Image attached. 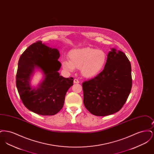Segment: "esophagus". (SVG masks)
Returning <instances> with one entry per match:
<instances>
[{"instance_id":"esophagus-1","label":"esophagus","mask_w":154,"mask_h":154,"mask_svg":"<svg viewBox=\"0 0 154 154\" xmlns=\"http://www.w3.org/2000/svg\"><path fill=\"white\" fill-rule=\"evenodd\" d=\"M79 80H77V79H75L74 80V84H79Z\"/></svg>"}]
</instances>
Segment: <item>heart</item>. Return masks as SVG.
Returning <instances> with one entry per match:
<instances>
[{
	"mask_svg": "<svg viewBox=\"0 0 154 154\" xmlns=\"http://www.w3.org/2000/svg\"><path fill=\"white\" fill-rule=\"evenodd\" d=\"M69 60L61 62L64 70L73 72L74 68H80L82 74L86 77H93L104 69L107 62V55L102 50L91 47L76 48L68 53Z\"/></svg>",
	"mask_w": 154,
	"mask_h": 154,
	"instance_id": "heart-1",
	"label": "heart"
}]
</instances>
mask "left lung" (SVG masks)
I'll use <instances>...</instances> for the list:
<instances>
[{
  "label": "left lung",
  "instance_id": "1",
  "mask_svg": "<svg viewBox=\"0 0 154 154\" xmlns=\"http://www.w3.org/2000/svg\"><path fill=\"white\" fill-rule=\"evenodd\" d=\"M131 70L124 53L112 48L102 72L82 84L85 108L93 115L102 117L121 110L131 91Z\"/></svg>",
  "mask_w": 154,
  "mask_h": 154
}]
</instances>
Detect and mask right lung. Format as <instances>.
<instances>
[{
	"mask_svg": "<svg viewBox=\"0 0 154 154\" xmlns=\"http://www.w3.org/2000/svg\"><path fill=\"white\" fill-rule=\"evenodd\" d=\"M57 48L37 41L29 46L21 55L16 74V86L24 106L42 116H53L63 106L67 90L73 85V78H65L58 72L61 63ZM35 68H40L44 80L37 88H32L29 78Z\"/></svg>",
	"mask_w": 154,
	"mask_h": 154,
	"instance_id": "add662e5",
	"label": "right lung"
}]
</instances>
